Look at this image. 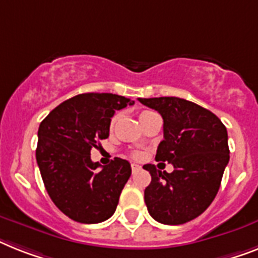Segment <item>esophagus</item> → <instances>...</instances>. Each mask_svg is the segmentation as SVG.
Segmentation results:
<instances>
[{"instance_id": "34e87169", "label": "esophagus", "mask_w": 258, "mask_h": 258, "mask_svg": "<svg viewBox=\"0 0 258 258\" xmlns=\"http://www.w3.org/2000/svg\"><path fill=\"white\" fill-rule=\"evenodd\" d=\"M138 170H141V166L137 165V163H132V171L136 172L138 171Z\"/></svg>"}]
</instances>
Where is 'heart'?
Instances as JSON below:
<instances>
[{
	"instance_id": "1",
	"label": "heart",
	"mask_w": 258,
	"mask_h": 258,
	"mask_svg": "<svg viewBox=\"0 0 258 258\" xmlns=\"http://www.w3.org/2000/svg\"><path fill=\"white\" fill-rule=\"evenodd\" d=\"M150 113H154V112H152V110H142L141 114H140V118H142V117H145V116H148V114H150ZM118 117H120V114L116 113L113 117H112V118H110V122H109V129H110V131H113L114 126H116L117 120H118ZM133 157H134V158H140V157H141V153H140V152H134L133 153Z\"/></svg>"
}]
</instances>
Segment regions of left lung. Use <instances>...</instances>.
<instances>
[{
  "mask_svg": "<svg viewBox=\"0 0 258 258\" xmlns=\"http://www.w3.org/2000/svg\"><path fill=\"white\" fill-rule=\"evenodd\" d=\"M163 118V141L157 161L169 162L174 171L145 165L152 182L145 188V203L154 220L184 224L210 207L229 161L227 127L216 114L179 97L138 99Z\"/></svg>",
  "mask_w": 258,
  "mask_h": 258,
  "instance_id": "left-lung-1",
  "label": "left lung"
}]
</instances>
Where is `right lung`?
Masks as SVG:
<instances>
[{
  "label": "right lung",
  "mask_w": 258,
  "mask_h": 258,
  "mask_svg": "<svg viewBox=\"0 0 258 258\" xmlns=\"http://www.w3.org/2000/svg\"><path fill=\"white\" fill-rule=\"evenodd\" d=\"M134 101L113 93H82L48 113L38 129L37 162L44 187L59 210L72 220L96 224L116 211L132 174L126 159L101 167L91 161V149L109 137L116 110Z\"/></svg>",
  "instance_id": "right-lung-1"
}]
</instances>
